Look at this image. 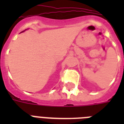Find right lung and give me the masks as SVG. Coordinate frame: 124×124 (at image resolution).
I'll return each instance as SVG.
<instances>
[{
  "instance_id": "right-lung-1",
  "label": "right lung",
  "mask_w": 124,
  "mask_h": 124,
  "mask_svg": "<svg viewBox=\"0 0 124 124\" xmlns=\"http://www.w3.org/2000/svg\"><path fill=\"white\" fill-rule=\"evenodd\" d=\"M26 30H24V31H26ZM24 31H22V32H24ZM22 32H21V33H22Z\"/></svg>"
}]
</instances>
